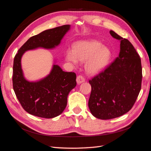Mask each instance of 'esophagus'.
<instances>
[{"label":"esophagus","mask_w":151,"mask_h":151,"mask_svg":"<svg viewBox=\"0 0 151 151\" xmlns=\"http://www.w3.org/2000/svg\"><path fill=\"white\" fill-rule=\"evenodd\" d=\"M85 78L83 76H81V75H78L77 76L76 78V82L78 84H80L81 83H83L85 81Z\"/></svg>","instance_id":"esophagus-1"}]
</instances>
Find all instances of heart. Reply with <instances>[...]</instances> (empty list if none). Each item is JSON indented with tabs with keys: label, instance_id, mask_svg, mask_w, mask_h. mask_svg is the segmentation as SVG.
Returning a JSON list of instances; mask_svg holds the SVG:
<instances>
[{
	"label": "heart",
	"instance_id": "b5f03b06",
	"mask_svg": "<svg viewBox=\"0 0 151 151\" xmlns=\"http://www.w3.org/2000/svg\"><path fill=\"white\" fill-rule=\"evenodd\" d=\"M111 58L110 49L95 40L76 42L73 45V50H68L66 53V59L73 63L85 62V70L90 74L102 71L109 63Z\"/></svg>",
	"mask_w": 151,
	"mask_h": 151
}]
</instances>
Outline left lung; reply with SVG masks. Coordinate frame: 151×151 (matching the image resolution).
Returning <instances> with one entry per match:
<instances>
[{
    "label": "left lung",
    "mask_w": 151,
    "mask_h": 151,
    "mask_svg": "<svg viewBox=\"0 0 151 151\" xmlns=\"http://www.w3.org/2000/svg\"><path fill=\"white\" fill-rule=\"evenodd\" d=\"M111 35L120 41L118 57L99 74L89 80L92 91L88 107L101 119L119 117L134 105L141 89V59L134 47L114 32Z\"/></svg>",
    "instance_id": "1"
}]
</instances>
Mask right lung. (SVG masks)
Instances as JSON below:
<instances>
[{"label": "right lung", "mask_w": 151, "mask_h": 151, "mask_svg": "<svg viewBox=\"0 0 151 151\" xmlns=\"http://www.w3.org/2000/svg\"><path fill=\"white\" fill-rule=\"evenodd\" d=\"M70 25L66 24L45 30L26 42L15 55L12 85L16 96L23 108L30 114L52 118L61 114L67 105L69 93L76 85V74L63 71L54 64L49 75L37 81L24 78L21 58L26 51L37 48L54 49L59 45Z\"/></svg>", "instance_id": "right-lung-1"}]
</instances>
